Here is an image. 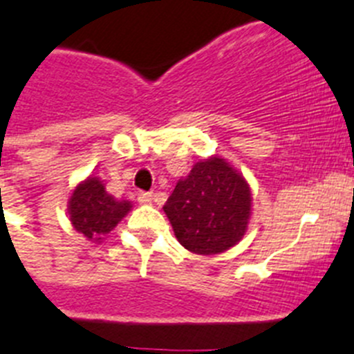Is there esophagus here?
<instances>
[{"instance_id": "esophagus-1", "label": "esophagus", "mask_w": 354, "mask_h": 354, "mask_svg": "<svg viewBox=\"0 0 354 354\" xmlns=\"http://www.w3.org/2000/svg\"><path fill=\"white\" fill-rule=\"evenodd\" d=\"M138 201H140L141 204H151V201H153V194L151 192L138 194Z\"/></svg>"}]
</instances>
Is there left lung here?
I'll list each match as a JSON object with an SVG mask.
<instances>
[{
  "label": "left lung",
  "instance_id": "8db88e82",
  "mask_svg": "<svg viewBox=\"0 0 354 354\" xmlns=\"http://www.w3.org/2000/svg\"><path fill=\"white\" fill-rule=\"evenodd\" d=\"M174 236L188 252L218 255L236 246L252 216V188L225 158H204L164 204Z\"/></svg>",
  "mask_w": 354,
  "mask_h": 354
}]
</instances>
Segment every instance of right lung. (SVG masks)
<instances>
[{
	"instance_id": "right-lung-1",
	"label": "right lung",
	"mask_w": 354,
	"mask_h": 354,
	"mask_svg": "<svg viewBox=\"0 0 354 354\" xmlns=\"http://www.w3.org/2000/svg\"><path fill=\"white\" fill-rule=\"evenodd\" d=\"M131 209V201L115 199L106 192L104 183L92 174L75 187L68 201L73 229L92 243H102Z\"/></svg>"
}]
</instances>
